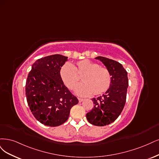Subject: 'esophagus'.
I'll return each instance as SVG.
<instances>
[{
    "mask_svg": "<svg viewBox=\"0 0 159 159\" xmlns=\"http://www.w3.org/2000/svg\"><path fill=\"white\" fill-rule=\"evenodd\" d=\"M78 100H79V102H83V101L84 100V99H83V98H78Z\"/></svg>",
    "mask_w": 159,
    "mask_h": 159,
    "instance_id": "1",
    "label": "esophagus"
}]
</instances>
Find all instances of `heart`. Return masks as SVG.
<instances>
[{
	"label": "heart",
	"instance_id": "obj_1",
	"mask_svg": "<svg viewBox=\"0 0 159 159\" xmlns=\"http://www.w3.org/2000/svg\"><path fill=\"white\" fill-rule=\"evenodd\" d=\"M81 76L83 83L75 89V93L79 96L102 94L108 90L111 84L110 71L89 59L79 61L73 66L66 63L60 69L61 80L69 89L75 88Z\"/></svg>",
	"mask_w": 159,
	"mask_h": 159
}]
</instances>
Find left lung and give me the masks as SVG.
Listing matches in <instances>:
<instances>
[{
    "instance_id": "obj_1",
    "label": "left lung",
    "mask_w": 159,
    "mask_h": 159,
    "mask_svg": "<svg viewBox=\"0 0 159 159\" xmlns=\"http://www.w3.org/2000/svg\"><path fill=\"white\" fill-rule=\"evenodd\" d=\"M111 75V84L105 94L93 98L94 108L86 114L91 124L104 126L114 122L124 109L128 87L127 73L121 63L104 57H97Z\"/></svg>"
}]
</instances>
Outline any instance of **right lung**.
Returning <instances> with one entry per match:
<instances>
[{
    "label": "right lung",
    "mask_w": 159,
    "mask_h": 159,
    "mask_svg": "<svg viewBox=\"0 0 159 159\" xmlns=\"http://www.w3.org/2000/svg\"><path fill=\"white\" fill-rule=\"evenodd\" d=\"M68 57L55 54L35 61L25 83V96L34 116L45 125L56 127L68 120L70 110L79 103L65 86L60 69Z\"/></svg>",
    "instance_id": "obj_1"
}]
</instances>
